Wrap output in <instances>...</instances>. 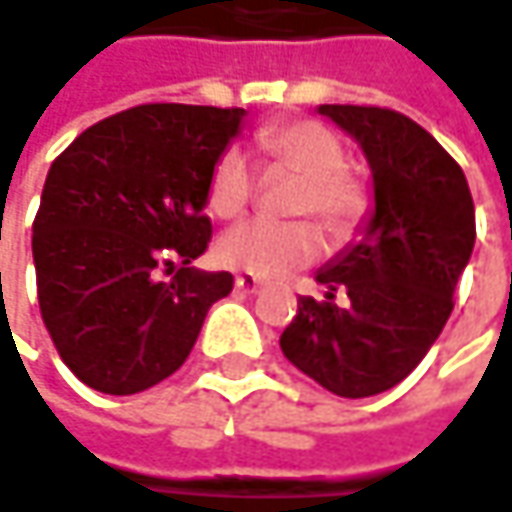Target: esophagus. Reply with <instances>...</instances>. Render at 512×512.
<instances>
[{"mask_svg":"<svg viewBox=\"0 0 512 512\" xmlns=\"http://www.w3.org/2000/svg\"><path fill=\"white\" fill-rule=\"evenodd\" d=\"M236 288H239L242 294H256V291H262V282H259L256 276L239 273V276H236Z\"/></svg>","mask_w":512,"mask_h":512,"instance_id":"1","label":"esophagus"}]
</instances>
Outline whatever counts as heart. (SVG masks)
Returning a JSON list of instances; mask_svg holds the SVG:
<instances>
[{
	"label": "heart",
	"instance_id": "obj_1",
	"mask_svg": "<svg viewBox=\"0 0 512 512\" xmlns=\"http://www.w3.org/2000/svg\"><path fill=\"white\" fill-rule=\"evenodd\" d=\"M256 146L268 172L296 175L288 213L311 216L334 244L360 236L371 216L369 184L354 175L340 135L314 117H288L256 132ZM256 172L239 149L216 158L207 178V207L218 218L242 216L256 198ZM320 227L308 218L296 221H244L216 244V259L230 270L259 279H276L311 265L322 253Z\"/></svg>",
	"mask_w": 512,
	"mask_h": 512
}]
</instances>
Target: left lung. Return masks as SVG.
<instances>
[{"mask_svg":"<svg viewBox=\"0 0 512 512\" xmlns=\"http://www.w3.org/2000/svg\"><path fill=\"white\" fill-rule=\"evenodd\" d=\"M320 115L363 146L374 213L363 239L317 273L325 299L296 302L279 345L334 395H380L412 374L447 325L475 244L473 195L455 158L412 117L340 103Z\"/></svg>","mask_w":512,"mask_h":512,"instance_id":"left-lung-1","label":"left lung"}]
</instances>
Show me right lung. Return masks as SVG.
Here are the masks:
<instances>
[{
	"mask_svg": "<svg viewBox=\"0 0 512 512\" xmlns=\"http://www.w3.org/2000/svg\"><path fill=\"white\" fill-rule=\"evenodd\" d=\"M244 109L143 103L89 126L48 169L34 218L42 322L103 395L184 366L230 273L190 268L213 236L207 178Z\"/></svg>",
	"mask_w": 512,
	"mask_h": 512,
	"instance_id": "add662e5",
	"label": "right lung"
}]
</instances>
